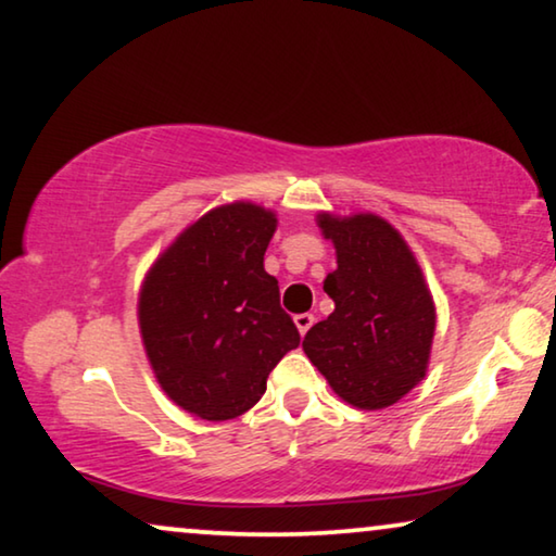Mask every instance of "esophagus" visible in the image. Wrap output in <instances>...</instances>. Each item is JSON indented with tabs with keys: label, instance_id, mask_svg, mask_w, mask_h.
Returning <instances> with one entry per match:
<instances>
[{
	"label": "esophagus",
	"instance_id": "esophagus-1",
	"mask_svg": "<svg viewBox=\"0 0 556 556\" xmlns=\"http://www.w3.org/2000/svg\"><path fill=\"white\" fill-rule=\"evenodd\" d=\"M313 324H316L313 313H298V316H295V326H298V333H301V336L308 333Z\"/></svg>",
	"mask_w": 556,
	"mask_h": 556
}]
</instances>
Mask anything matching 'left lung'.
<instances>
[{
    "instance_id": "1",
    "label": "left lung",
    "mask_w": 556,
    "mask_h": 556,
    "mask_svg": "<svg viewBox=\"0 0 556 556\" xmlns=\"http://www.w3.org/2000/svg\"><path fill=\"white\" fill-rule=\"evenodd\" d=\"M338 268L324 291L336 308L303 338L311 364L345 404L378 412L426 376L437 308L412 248L374 213L318 215Z\"/></svg>"
}]
</instances>
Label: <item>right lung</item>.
Returning a JSON list of instances; mask_svg holds the SVG:
<instances>
[{
	"label": "right lung",
	"mask_w": 556,
	"mask_h": 556,
	"mask_svg": "<svg viewBox=\"0 0 556 556\" xmlns=\"http://www.w3.org/2000/svg\"><path fill=\"white\" fill-rule=\"evenodd\" d=\"M276 213L220 205L185 228L144 276L138 320L157 383L185 412L228 421L258 404L301 336L263 268Z\"/></svg>",
	"instance_id": "obj_1"
}]
</instances>
